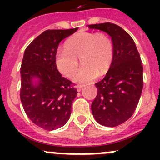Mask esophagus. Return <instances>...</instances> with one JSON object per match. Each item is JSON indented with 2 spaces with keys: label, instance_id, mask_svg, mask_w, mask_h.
I'll list each match as a JSON object with an SVG mask.
<instances>
[{
  "label": "esophagus",
  "instance_id": "1",
  "mask_svg": "<svg viewBox=\"0 0 160 160\" xmlns=\"http://www.w3.org/2000/svg\"><path fill=\"white\" fill-rule=\"evenodd\" d=\"M82 88H83V86H82V85H78L77 86V90L78 92H80V91L82 90Z\"/></svg>",
  "mask_w": 160,
  "mask_h": 160
}]
</instances>
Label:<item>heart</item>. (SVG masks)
I'll return each mask as SVG.
<instances>
[{
	"label": "heart",
	"instance_id": "obj_1",
	"mask_svg": "<svg viewBox=\"0 0 160 160\" xmlns=\"http://www.w3.org/2000/svg\"><path fill=\"white\" fill-rule=\"evenodd\" d=\"M82 58V68L74 74L78 66V57ZM113 58V44L104 33L80 32L59 48L56 64L61 73L78 83L92 82L99 74L107 71Z\"/></svg>",
	"mask_w": 160,
	"mask_h": 160
}]
</instances>
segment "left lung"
Segmentation results:
<instances>
[{"label":"left lung","mask_w":160,"mask_h":160,"mask_svg":"<svg viewBox=\"0 0 160 160\" xmlns=\"http://www.w3.org/2000/svg\"><path fill=\"white\" fill-rule=\"evenodd\" d=\"M88 27L107 32L112 40V62L104 78L95 83L98 94L91 111L98 123L114 128L136 109L143 86L142 61L132 38L120 26L107 22Z\"/></svg>","instance_id":"left-lung-1"}]
</instances>
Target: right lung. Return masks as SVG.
I'll use <instances>...</instances> for the list:
<instances>
[{"mask_svg":"<svg viewBox=\"0 0 160 160\" xmlns=\"http://www.w3.org/2000/svg\"><path fill=\"white\" fill-rule=\"evenodd\" d=\"M78 28L46 30L29 44L21 66L22 106L29 119L44 130L53 131L68 122L78 91L56 66V53L63 39Z\"/></svg>","mask_w":160,"mask_h":160,"instance_id":"add662e5","label":"right lung"}]
</instances>
